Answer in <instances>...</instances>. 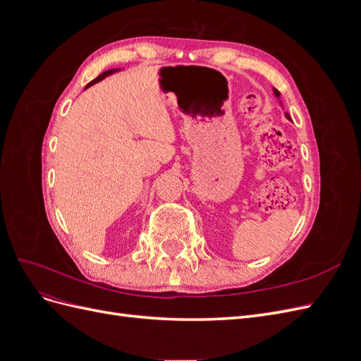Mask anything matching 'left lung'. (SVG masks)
I'll list each match as a JSON object with an SVG mask.
<instances>
[{
	"label": "left lung",
	"mask_w": 361,
	"mask_h": 361,
	"mask_svg": "<svg viewBox=\"0 0 361 361\" xmlns=\"http://www.w3.org/2000/svg\"><path fill=\"white\" fill-rule=\"evenodd\" d=\"M272 93H274V96H276V97H277V99H280V92H279V90H276V89H272ZM280 104H281V102H280ZM285 116H286V118H290V117H289V114H288V113H286V114H285Z\"/></svg>",
	"instance_id": "obj_1"
}]
</instances>
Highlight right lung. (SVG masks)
<instances>
[{"instance_id": "obj_1", "label": "right lung", "mask_w": 361, "mask_h": 361, "mask_svg": "<svg viewBox=\"0 0 361 361\" xmlns=\"http://www.w3.org/2000/svg\"><path fill=\"white\" fill-rule=\"evenodd\" d=\"M120 69H110V71H105V72H102L99 76H96V78L93 80V81H90L89 84H87V87H90V85H93V84H96V82H99V81H102L104 78H106V76H110V75H113V73H116V72H118ZM85 87V89H87Z\"/></svg>"}]
</instances>
